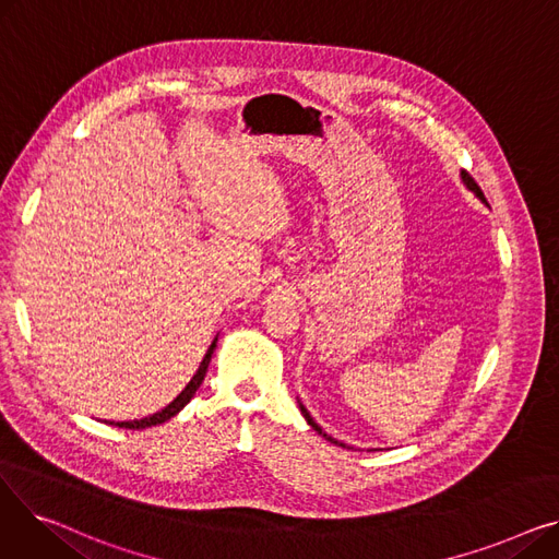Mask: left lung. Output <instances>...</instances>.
<instances>
[{"label":"left lung","mask_w":559,"mask_h":559,"mask_svg":"<svg viewBox=\"0 0 559 559\" xmlns=\"http://www.w3.org/2000/svg\"><path fill=\"white\" fill-rule=\"evenodd\" d=\"M462 181H464V186H466V188H468V190H472V192H474V194H476V197H478V199H480V201H485V203H487V199H485V194H483V190H480V188H478V183H476V181H474V179H472V176H468V174H466V171H462ZM299 407H301V415H304V417H306V421H308V426H312V430H317V432H319V435H321V437H324V439H329V442H331V444H337V447H342V449H346V444H342V442H337V439H333V437H331V435H326V432H324V430H321V426H319V424H317V421H314V419H312V417H310V413H308V409H306V407H304V403H301V401H299Z\"/></svg>","instance_id":"obj_1"}]
</instances>
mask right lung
I'll list each match as a JSON object with an SVG mask.
<instances>
[{
  "label": "right lung",
  "mask_w": 559,
  "mask_h": 559,
  "mask_svg": "<svg viewBox=\"0 0 559 559\" xmlns=\"http://www.w3.org/2000/svg\"><path fill=\"white\" fill-rule=\"evenodd\" d=\"M215 346H217V337L213 340V344L209 346V350H205V356H203V360H201V365H199V369H197V373L190 378V383L186 385V390L176 396L169 405H165L160 413H156V415H150V417H144V419H133V421H108L110 426H120V428H131V430H140V428H150V426H158V424H165L167 419H171L174 415H179L181 409L190 403V399L197 394V390H199V385L203 383V376H205V371H209V365H211V358H213V350H215Z\"/></svg>",
  "instance_id": "add662e5"
}]
</instances>
